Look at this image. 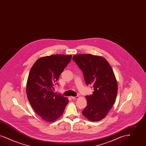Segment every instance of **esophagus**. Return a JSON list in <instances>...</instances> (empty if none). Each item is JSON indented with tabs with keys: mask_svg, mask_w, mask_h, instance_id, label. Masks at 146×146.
I'll return each mask as SVG.
<instances>
[{
	"mask_svg": "<svg viewBox=\"0 0 146 146\" xmlns=\"http://www.w3.org/2000/svg\"><path fill=\"white\" fill-rule=\"evenodd\" d=\"M79 98V96H76V97H72V98L74 100H76V99H78Z\"/></svg>",
	"mask_w": 146,
	"mask_h": 146,
	"instance_id": "esophagus-1",
	"label": "esophagus"
}]
</instances>
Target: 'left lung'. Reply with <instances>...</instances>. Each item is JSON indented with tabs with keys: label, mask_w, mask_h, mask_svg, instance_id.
Instances as JSON below:
<instances>
[{
	"label": "left lung",
	"mask_w": 146,
	"mask_h": 146,
	"mask_svg": "<svg viewBox=\"0 0 146 146\" xmlns=\"http://www.w3.org/2000/svg\"><path fill=\"white\" fill-rule=\"evenodd\" d=\"M73 60L82 71L86 84L94 88L93 94L85 97L88 105L82 113L90 121H99L107 116L116 99L118 85L113 71L103 56L77 54Z\"/></svg>",
	"instance_id": "left-lung-1"
}]
</instances>
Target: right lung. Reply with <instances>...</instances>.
Wrapping results in <instances>:
<instances>
[{
    "label": "right lung",
    "instance_id": "obj_1",
    "mask_svg": "<svg viewBox=\"0 0 146 146\" xmlns=\"http://www.w3.org/2000/svg\"><path fill=\"white\" fill-rule=\"evenodd\" d=\"M72 56L56 54L42 57L30 70L26 86L28 99L37 115L48 122L58 119L69 102L67 98L56 94L53 90Z\"/></svg>",
    "mask_w": 146,
    "mask_h": 146
}]
</instances>
